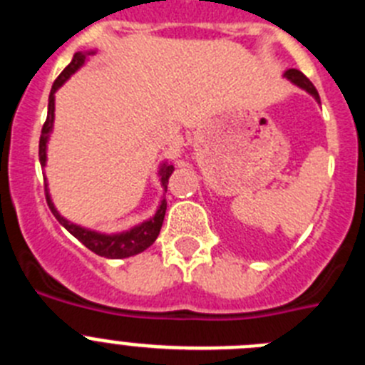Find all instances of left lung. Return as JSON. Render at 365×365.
Wrapping results in <instances>:
<instances>
[{
	"mask_svg": "<svg viewBox=\"0 0 365 365\" xmlns=\"http://www.w3.org/2000/svg\"><path fill=\"white\" fill-rule=\"evenodd\" d=\"M287 80H291L292 83H296L298 87H302V89H305V91L309 93V95H312L316 98V102H320V95H318V91H316V87L312 86L311 80L305 76V74L302 73V71L298 69H289L285 71V74H283Z\"/></svg>",
	"mask_w": 365,
	"mask_h": 365,
	"instance_id": "8db88e82",
	"label": "left lung"
}]
</instances>
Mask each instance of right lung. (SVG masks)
Here are the masks:
<instances>
[{
    "label": "right lung",
    "instance_id": "obj_1",
    "mask_svg": "<svg viewBox=\"0 0 365 365\" xmlns=\"http://www.w3.org/2000/svg\"><path fill=\"white\" fill-rule=\"evenodd\" d=\"M93 53H76L71 60L69 66L60 73L56 80L53 83V89H51L49 95V109H47V120H45L43 128H41V137H40V164L45 166V160H47V140H49V135L53 131V122H54V93L58 91V87H62L66 83V80L69 78L71 74L76 73L80 67L83 66L86 58ZM173 173V164L164 163L159 170L160 182L164 186V192H166V185L170 175ZM45 192H47V205H49L51 212L54 214V217L62 222L63 227L71 232V234L76 237L82 245H86L91 252L98 254L102 257H109V259H122V257H130L135 254L144 252L148 247L155 243L157 235H159L160 227H163L164 214H166V199H163L159 210L148 221L140 222L137 227H133L128 232H120V234H100V232L89 230V228L78 227L74 222H69L66 217L58 214V210L54 208L53 201H51L49 190L45 185Z\"/></svg>",
    "mask_w": 365,
    "mask_h": 365
}]
</instances>
